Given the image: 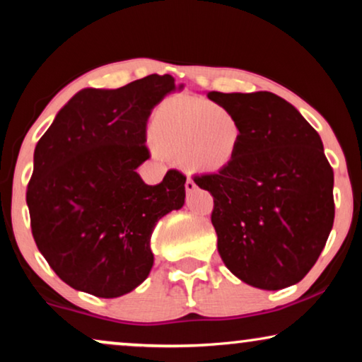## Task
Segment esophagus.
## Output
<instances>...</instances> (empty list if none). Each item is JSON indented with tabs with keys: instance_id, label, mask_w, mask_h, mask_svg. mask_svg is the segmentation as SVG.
<instances>
[{
	"instance_id": "34e87169",
	"label": "esophagus",
	"mask_w": 362,
	"mask_h": 362,
	"mask_svg": "<svg viewBox=\"0 0 362 362\" xmlns=\"http://www.w3.org/2000/svg\"><path fill=\"white\" fill-rule=\"evenodd\" d=\"M185 187H186V191H187V192H194L197 186H196V182L192 181V180H187V181H186V185H185Z\"/></svg>"
}]
</instances>
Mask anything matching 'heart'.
Wrapping results in <instances>:
<instances>
[{
	"instance_id": "b5f03b06",
	"label": "heart",
	"mask_w": 362,
	"mask_h": 362,
	"mask_svg": "<svg viewBox=\"0 0 362 362\" xmlns=\"http://www.w3.org/2000/svg\"><path fill=\"white\" fill-rule=\"evenodd\" d=\"M151 150L180 161L189 175H219L234 165L244 143L239 117L201 97L163 100L150 122Z\"/></svg>"
}]
</instances>
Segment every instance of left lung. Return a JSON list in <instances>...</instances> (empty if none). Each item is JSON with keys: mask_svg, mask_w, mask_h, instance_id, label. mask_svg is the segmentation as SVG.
Wrapping results in <instances>:
<instances>
[{"mask_svg": "<svg viewBox=\"0 0 362 362\" xmlns=\"http://www.w3.org/2000/svg\"><path fill=\"white\" fill-rule=\"evenodd\" d=\"M207 98L234 112L244 128L234 165L194 177L214 197L211 221L221 259L255 288L298 284L333 229L334 175L323 141L272 92H209Z\"/></svg>", "mask_w": 362, "mask_h": 362, "instance_id": "obj_1", "label": "left lung"}]
</instances>
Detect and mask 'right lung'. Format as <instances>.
<instances>
[{
  "instance_id": "1",
  "label": "right lung",
  "mask_w": 362,
  "mask_h": 362,
  "mask_svg": "<svg viewBox=\"0 0 362 362\" xmlns=\"http://www.w3.org/2000/svg\"><path fill=\"white\" fill-rule=\"evenodd\" d=\"M182 87L151 74L120 88H82L37 141L26 192L33 237L72 288L117 298L150 275L153 229L185 206L186 177L170 170L148 186L136 168L150 158L151 110Z\"/></svg>"
}]
</instances>
